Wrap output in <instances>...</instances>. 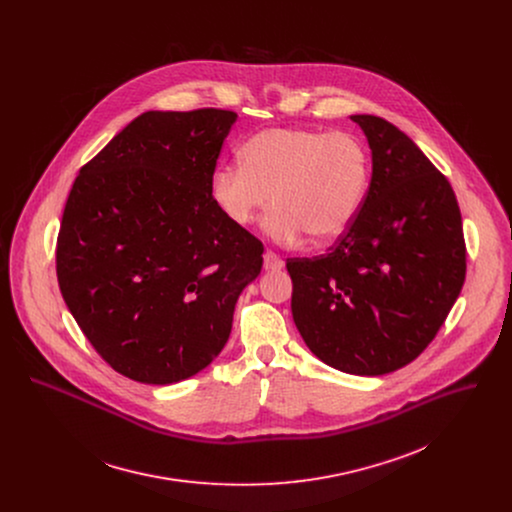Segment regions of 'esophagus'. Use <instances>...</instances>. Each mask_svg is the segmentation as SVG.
<instances>
[{
    "instance_id": "esophagus-1",
    "label": "esophagus",
    "mask_w": 512,
    "mask_h": 512,
    "mask_svg": "<svg viewBox=\"0 0 512 512\" xmlns=\"http://www.w3.org/2000/svg\"><path fill=\"white\" fill-rule=\"evenodd\" d=\"M282 268H284V260L278 254H274L272 250H268L264 254V270L274 272V270H282Z\"/></svg>"
}]
</instances>
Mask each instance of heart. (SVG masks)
Segmentation results:
<instances>
[{
	"instance_id": "obj_1",
	"label": "heart",
	"mask_w": 512,
	"mask_h": 512,
	"mask_svg": "<svg viewBox=\"0 0 512 512\" xmlns=\"http://www.w3.org/2000/svg\"><path fill=\"white\" fill-rule=\"evenodd\" d=\"M368 189V155L353 134L272 128L240 147V163L211 177V197L236 226H248L274 201L264 230L292 244L311 234L337 238L357 217Z\"/></svg>"
}]
</instances>
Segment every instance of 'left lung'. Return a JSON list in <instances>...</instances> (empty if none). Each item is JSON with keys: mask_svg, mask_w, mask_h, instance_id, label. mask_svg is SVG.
Masks as SVG:
<instances>
[{"mask_svg": "<svg viewBox=\"0 0 512 512\" xmlns=\"http://www.w3.org/2000/svg\"><path fill=\"white\" fill-rule=\"evenodd\" d=\"M351 120L372 151L361 211L329 254L286 268L309 351L341 372L378 376L438 335L465 282V240L455 193L422 149L378 116Z\"/></svg>", "mask_w": 512, "mask_h": 512, "instance_id": "8db88e82", "label": "left lung"}]
</instances>
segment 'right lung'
I'll use <instances>...</instances> for the list:
<instances>
[{
    "label": "right lung",
    "mask_w": 512,
    "mask_h": 512,
    "mask_svg": "<svg viewBox=\"0 0 512 512\" xmlns=\"http://www.w3.org/2000/svg\"><path fill=\"white\" fill-rule=\"evenodd\" d=\"M230 110H151L74 179L57 238V278L74 321L116 372L185 380L219 357L262 242L211 197Z\"/></svg>",
    "instance_id": "add662e5"
}]
</instances>
